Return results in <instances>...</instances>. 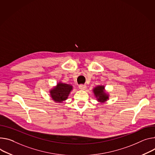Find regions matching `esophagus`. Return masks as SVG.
Masks as SVG:
<instances>
[{"mask_svg":"<svg viewBox=\"0 0 155 155\" xmlns=\"http://www.w3.org/2000/svg\"><path fill=\"white\" fill-rule=\"evenodd\" d=\"M78 87L80 90H85L87 88V85H85V84H80V85H79Z\"/></svg>","mask_w":155,"mask_h":155,"instance_id":"1","label":"esophagus"}]
</instances>
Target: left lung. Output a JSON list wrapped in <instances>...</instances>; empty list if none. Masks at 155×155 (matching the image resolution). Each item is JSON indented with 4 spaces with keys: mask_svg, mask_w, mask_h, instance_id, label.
<instances>
[{
    "mask_svg": "<svg viewBox=\"0 0 155 155\" xmlns=\"http://www.w3.org/2000/svg\"><path fill=\"white\" fill-rule=\"evenodd\" d=\"M94 95L97 98V100L100 102H104L108 99V95L104 93V86H97L93 90Z\"/></svg>",
    "mask_w": 155,
    "mask_h": 155,
    "instance_id": "8db88e82",
    "label": "left lung"
}]
</instances>
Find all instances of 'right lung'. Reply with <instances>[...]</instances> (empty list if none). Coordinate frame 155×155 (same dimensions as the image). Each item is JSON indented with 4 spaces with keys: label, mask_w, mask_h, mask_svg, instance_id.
Masks as SVG:
<instances>
[{
    "label": "right lung",
    "mask_w": 155,
    "mask_h": 155,
    "mask_svg": "<svg viewBox=\"0 0 155 155\" xmlns=\"http://www.w3.org/2000/svg\"><path fill=\"white\" fill-rule=\"evenodd\" d=\"M72 88V86L68 84L59 83L57 86L50 91L51 96L52 100L55 102L62 103L67 100Z\"/></svg>",
    "instance_id": "add662e5"
}]
</instances>
